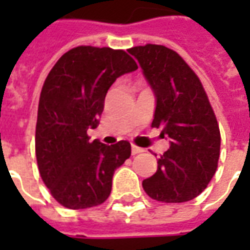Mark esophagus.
<instances>
[{
  "label": "esophagus",
  "instance_id": "esophagus-1",
  "mask_svg": "<svg viewBox=\"0 0 250 250\" xmlns=\"http://www.w3.org/2000/svg\"><path fill=\"white\" fill-rule=\"evenodd\" d=\"M142 151H143V148H141V147L135 146V145L131 146V152H132V155H136V154H139V152Z\"/></svg>",
  "mask_w": 250,
  "mask_h": 250
}]
</instances>
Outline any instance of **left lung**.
<instances>
[{"label":"left lung","mask_w":250,"mask_h":250,"mask_svg":"<svg viewBox=\"0 0 250 250\" xmlns=\"http://www.w3.org/2000/svg\"><path fill=\"white\" fill-rule=\"evenodd\" d=\"M128 53L141 65L155 96L151 127L162 128L170 147L158 158L157 173L142 185L148 197L186 202L204 191L220 158L221 135L214 111L193 69L173 49L147 44Z\"/></svg>","instance_id":"obj_1"}]
</instances>
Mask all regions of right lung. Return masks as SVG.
Here are the masks:
<instances>
[{
  "mask_svg": "<svg viewBox=\"0 0 250 250\" xmlns=\"http://www.w3.org/2000/svg\"><path fill=\"white\" fill-rule=\"evenodd\" d=\"M136 69L125 51L76 46L46 76L37 112L36 158L45 186L68 209L103 204L115 170L130 158V142H89L87 131L98 127L115 80Z\"/></svg>",
  "mask_w": 250,
  "mask_h": 250,
  "instance_id": "obj_1",
  "label": "right lung"
}]
</instances>
